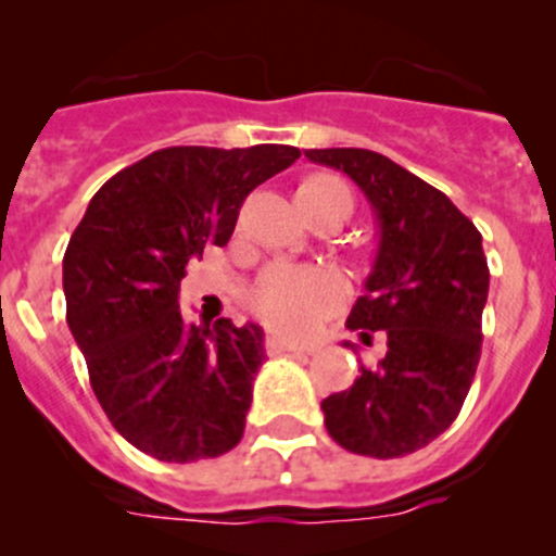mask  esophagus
Instances as JSON below:
<instances>
[{"mask_svg":"<svg viewBox=\"0 0 556 556\" xmlns=\"http://www.w3.org/2000/svg\"><path fill=\"white\" fill-rule=\"evenodd\" d=\"M266 350L271 352V355H282V352H295V355H309V346H301L295 344V341H288V339H279V336H268L266 339Z\"/></svg>","mask_w":556,"mask_h":556,"instance_id":"1","label":"esophagus"}]
</instances>
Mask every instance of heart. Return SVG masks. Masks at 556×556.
<instances>
[{"label":"heart","instance_id":"b5f03b06","mask_svg":"<svg viewBox=\"0 0 556 556\" xmlns=\"http://www.w3.org/2000/svg\"><path fill=\"white\" fill-rule=\"evenodd\" d=\"M350 190L333 177H312L301 185V190ZM346 299V285L333 268L325 266H288L277 263L257 279L252 290V306L261 314L263 323L288 336H306L328 317Z\"/></svg>","mask_w":556,"mask_h":556}]
</instances>
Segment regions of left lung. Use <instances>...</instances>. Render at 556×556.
I'll return each instance as SVG.
<instances>
[{"label":"left lung","mask_w":556,"mask_h":556,"mask_svg":"<svg viewBox=\"0 0 556 556\" xmlns=\"http://www.w3.org/2000/svg\"><path fill=\"white\" fill-rule=\"evenodd\" d=\"M312 164L355 179L379 226V247L346 328L384 330L387 355L323 401L325 428L346 452L403 457L457 419L481 357L490 293L481 233L439 188L361 148L306 150ZM350 346V344H346Z\"/></svg>","instance_id":"left-lung-1"}]
</instances>
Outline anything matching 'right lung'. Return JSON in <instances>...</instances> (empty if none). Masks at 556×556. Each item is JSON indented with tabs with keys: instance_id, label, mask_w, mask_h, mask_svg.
I'll list each match as a JSON object with an SVG mask.
<instances>
[{
	"instance_id": "obj_1",
	"label": "right lung",
	"mask_w": 556,
	"mask_h": 556,
	"mask_svg": "<svg viewBox=\"0 0 556 556\" xmlns=\"http://www.w3.org/2000/svg\"><path fill=\"white\" fill-rule=\"evenodd\" d=\"M301 155L290 144L166 148L110 177L64 252L66 323L112 428L164 463L242 441L261 325L179 312L190 257L228 244L244 199Z\"/></svg>"
}]
</instances>
